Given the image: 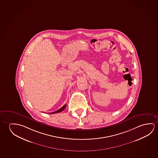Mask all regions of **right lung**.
Masks as SVG:
<instances>
[{
    "instance_id": "obj_1",
    "label": "right lung",
    "mask_w": 158,
    "mask_h": 158,
    "mask_svg": "<svg viewBox=\"0 0 158 158\" xmlns=\"http://www.w3.org/2000/svg\"><path fill=\"white\" fill-rule=\"evenodd\" d=\"M66 105H64L63 107H61L60 109H58L57 110H56L55 112H52V113H49V114H55V113H59V112H62V111H63L64 109L66 108Z\"/></svg>"
}]
</instances>
